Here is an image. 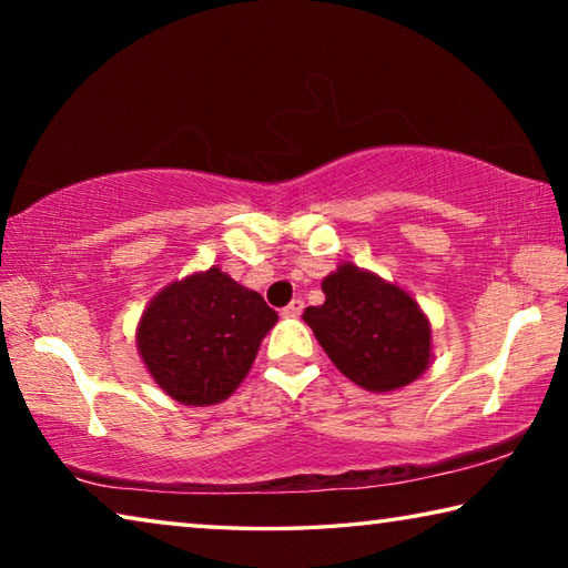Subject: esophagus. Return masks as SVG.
<instances>
[{"mask_svg":"<svg viewBox=\"0 0 568 568\" xmlns=\"http://www.w3.org/2000/svg\"><path fill=\"white\" fill-rule=\"evenodd\" d=\"M303 307H305L303 297H293V301L283 307V315H285V318H301Z\"/></svg>","mask_w":568,"mask_h":568,"instance_id":"34e87169","label":"esophagus"}]
</instances>
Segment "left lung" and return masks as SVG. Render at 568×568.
<instances>
[{
  "label": "left lung",
  "mask_w": 568,
  "mask_h": 568,
  "mask_svg": "<svg viewBox=\"0 0 568 568\" xmlns=\"http://www.w3.org/2000/svg\"><path fill=\"white\" fill-rule=\"evenodd\" d=\"M325 303L303 321L345 378L373 393L398 390L430 363V323L420 305L376 273L343 263L323 281Z\"/></svg>",
  "instance_id": "1"
}]
</instances>
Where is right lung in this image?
<instances>
[{
	"label": "right lung",
	"instance_id": "1",
	"mask_svg": "<svg viewBox=\"0 0 568 568\" xmlns=\"http://www.w3.org/2000/svg\"><path fill=\"white\" fill-rule=\"evenodd\" d=\"M275 323L261 293L213 265L152 297L138 325V351L170 398L213 406L243 383Z\"/></svg>",
	"mask_w": 568,
	"mask_h": 568
}]
</instances>
